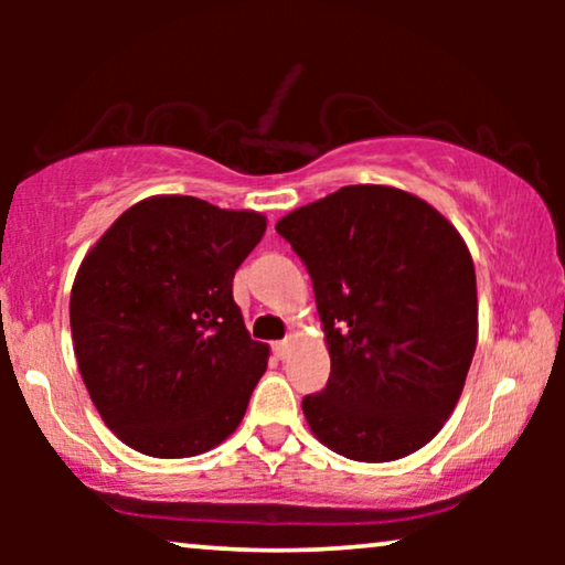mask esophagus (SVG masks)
<instances>
[{
	"mask_svg": "<svg viewBox=\"0 0 565 565\" xmlns=\"http://www.w3.org/2000/svg\"><path fill=\"white\" fill-rule=\"evenodd\" d=\"M288 352H290V342H288V339H282V342H275V344H273V354H275L277 360L288 358Z\"/></svg>",
	"mask_w": 565,
	"mask_h": 565,
	"instance_id": "obj_1",
	"label": "esophagus"
}]
</instances>
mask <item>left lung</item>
<instances>
[{"label":"left lung","mask_w":565,"mask_h":565,"mask_svg":"<svg viewBox=\"0 0 565 565\" xmlns=\"http://www.w3.org/2000/svg\"><path fill=\"white\" fill-rule=\"evenodd\" d=\"M306 262L331 358L308 427L350 460L406 458L458 404L478 339L476 269L422 198L350 184L277 221Z\"/></svg>","instance_id":"8db88e82"}]
</instances>
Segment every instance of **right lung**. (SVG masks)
Masks as SVG:
<instances>
[{
  "label": "right lung",
  "instance_id": "obj_1",
  "mask_svg": "<svg viewBox=\"0 0 565 565\" xmlns=\"http://www.w3.org/2000/svg\"><path fill=\"white\" fill-rule=\"evenodd\" d=\"M267 218L190 195L130 205L74 277V354L103 422L151 458L213 450L242 424L269 347L234 303Z\"/></svg>",
  "mask_w": 565,
  "mask_h": 565
}]
</instances>
